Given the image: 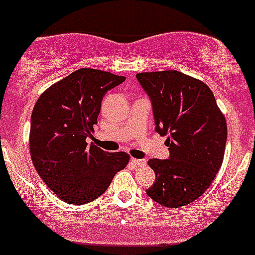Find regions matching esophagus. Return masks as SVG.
<instances>
[{
    "mask_svg": "<svg viewBox=\"0 0 255 255\" xmlns=\"http://www.w3.org/2000/svg\"><path fill=\"white\" fill-rule=\"evenodd\" d=\"M130 162L137 166H144L147 163L146 160H137V158H130Z\"/></svg>",
    "mask_w": 255,
    "mask_h": 255,
    "instance_id": "esophagus-1",
    "label": "esophagus"
}]
</instances>
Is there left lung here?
<instances>
[{
    "instance_id": "left-lung-1",
    "label": "left lung",
    "mask_w": 255,
    "mask_h": 255,
    "mask_svg": "<svg viewBox=\"0 0 255 255\" xmlns=\"http://www.w3.org/2000/svg\"><path fill=\"white\" fill-rule=\"evenodd\" d=\"M149 97L156 132L166 135L167 160L151 158L156 173L147 195L166 208H181L200 197L224 158L228 128L210 88L177 70L135 75Z\"/></svg>"
}]
</instances>
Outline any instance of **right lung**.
<instances>
[{
  "label": "right lung",
  "mask_w": 255,
  "mask_h": 255,
  "mask_svg": "<svg viewBox=\"0 0 255 255\" xmlns=\"http://www.w3.org/2000/svg\"><path fill=\"white\" fill-rule=\"evenodd\" d=\"M125 77L83 68L52 84L37 99L31 114L30 153L42 181L73 205L104 194L114 175L129 161L126 152H106L92 137L107 92Z\"/></svg>",
  "instance_id": "add662e5"
}]
</instances>
